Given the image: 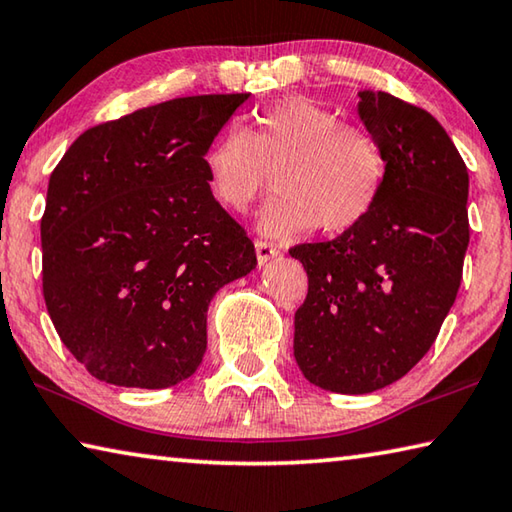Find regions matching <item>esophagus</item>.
Here are the masks:
<instances>
[{
    "label": "esophagus",
    "instance_id": "34e87169",
    "mask_svg": "<svg viewBox=\"0 0 512 512\" xmlns=\"http://www.w3.org/2000/svg\"><path fill=\"white\" fill-rule=\"evenodd\" d=\"M255 250H257V262H259V266L266 264L268 259L280 253V250H277L273 244H268V241H264V239H257V241H255Z\"/></svg>",
    "mask_w": 512,
    "mask_h": 512
}]
</instances>
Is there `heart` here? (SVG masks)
I'll return each instance as SVG.
<instances>
[{
    "instance_id": "1",
    "label": "heart",
    "mask_w": 512,
    "mask_h": 512,
    "mask_svg": "<svg viewBox=\"0 0 512 512\" xmlns=\"http://www.w3.org/2000/svg\"><path fill=\"white\" fill-rule=\"evenodd\" d=\"M207 187L225 210L246 212L273 173L277 194L259 214L271 237L357 228L384 192L388 164L375 135L341 124L309 97H284L255 115L250 131L228 128L203 158Z\"/></svg>"
}]
</instances>
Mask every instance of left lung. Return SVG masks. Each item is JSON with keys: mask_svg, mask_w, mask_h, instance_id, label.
Here are the masks:
<instances>
[{"mask_svg": "<svg viewBox=\"0 0 512 512\" xmlns=\"http://www.w3.org/2000/svg\"><path fill=\"white\" fill-rule=\"evenodd\" d=\"M359 117L386 153L370 216L332 241L289 250L309 277L293 357L311 384L363 395L404 377L452 309L470 244L467 167L427 110L359 92Z\"/></svg>", "mask_w": 512, "mask_h": 512, "instance_id": "8db88e82", "label": "left lung"}]
</instances>
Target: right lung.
Masks as SVG:
<instances>
[{"mask_svg":"<svg viewBox=\"0 0 512 512\" xmlns=\"http://www.w3.org/2000/svg\"><path fill=\"white\" fill-rule=\"evenodd\" d=\"M250 94L158 103L85 131L49 178L42 293L92 377L169 388L207 348V307L257 266L207 187L203 158Z\"/></svg>","mask_w":512,"mask_h":512,"instance_id":"obj_1","label":"right lung"}]
</instances>
